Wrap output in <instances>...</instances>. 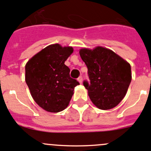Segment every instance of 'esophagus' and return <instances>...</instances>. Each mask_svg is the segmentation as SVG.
Masks as SVG:
<instances>
[{
    "instance_id": "esophagus-1",
    "label": "esophagus",
    "mask_w": 151,
    "mask_h": 151,
    "mask_svg": "<svg viewBox=\"0 0 151 151\" xmlns=\"http://www.w3.org/2000/svg\"><path fill=\"white\" fill-rule=\"evenodd\" d=\"M77 80H78L79 83H83V77H79L78 79H77Z\"/></svg>"
}]
</instances>
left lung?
Listing matches in <instances>:
<instances>
[{
  "mask_svg": "<svg viewBox=\"0 0 151 151\" xmlns=\"http://www.w3.org/2000/svg\"><path fill=\"white\" fill-rule=\"evenodd\" d=\"M80 55L88 68L90 81H83L88 96L98 108L116 107L125 97L131 82V65L105 48L80 49Z\"/></svg>",
  "mask_w": 151,
  "mask_h": 151,
  "instance_id": "8db88e82",
  "label": "left lung"
}]
</instances>
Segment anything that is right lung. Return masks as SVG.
Instances as JSON below:
<instances>
[{
    "label": "right lung",
    "mask_w": 151,
    "mask_h": 151,
    "mask_svg": "<svg viewBox=\"0 0 151 151\" xmlns=\"http://www.w3.org/2000/svg\"><path fill=\"white\" fill-rule=\"evenodd\" d=\"M72 47L50 45L26 63V83L36 103L49 112L62 111L68 106L75 86L80 85L70 77L65 61Z\"/></svg>",
    "instance_id": "right-lung-1"
}]
</instances>
